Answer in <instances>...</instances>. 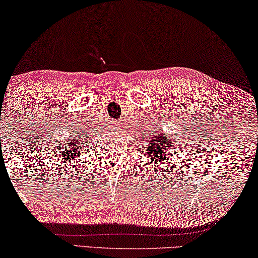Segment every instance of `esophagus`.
I'll use <instances>...</instances> for the list:
<instances>
[{"instance_id":"1","label":"esophagus","mask_w":258,"mask_h":258,"mask_svg":"<svg viewBox=\"0 0 258 258\" xmlns=\"http://www.w3.org/2000/svg\"><path fill=\"white\" fill-rule=\"evenodd\" d=\"M114 127H115V128H117V127H118V125H117V124H115V125H114Z\"/></svg>"}]
</instances>
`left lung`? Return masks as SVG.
I'll return each instance as SVG.
<instances>
[{"instance_id":"left-lung-1","label":"left lung","mask_w":258,"mask_h":258,"mask_svg":"<svg viewBox=\"0 0 258 258\" xmlns=\"http://www.w3.org/2000/svg\"><path fill=\"white\" fill-rule=\"evenodd\" d=\"M146 157L150 158L152 165L158 167L161 162L168 160L170 151L175 152L174 148L173 138L169 139L168 134L158 132L157 130L153 133L146 134Z\"/></svg>"}]
</instances>
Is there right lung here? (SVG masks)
Instances as JSON below:
<instances>
[{
  "mask_svg": "<svg viewBox=\"0 0 258 258\" xmlns=\"http://www.w3.org/2000/svg\"><path fill=\"white\" fill-rule=\"evenodd\" d=\"M76 134H78L76 132ZM74 134L70 137H68L67 139L64 138V140L61 141V150L59 151V155L61 159V164L65 166V168L68 170L74 172L75 168H77L78 162L77 160H81L83 151H85V139L81 136H76ZM64 169V167H63Z\"/></svg>",
  "mask_w": 258,
  "mask_h": 258,
  "instance_id": "1",
  "label": "right lung"
}]
</instances>
